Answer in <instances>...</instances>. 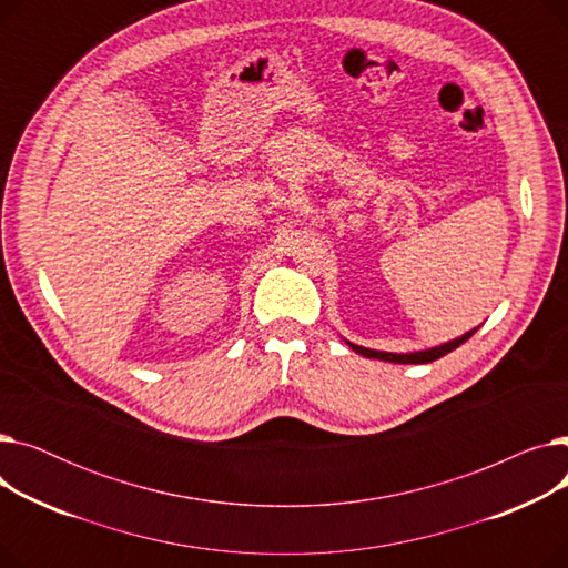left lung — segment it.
Returning <instances> with one entry per match:
<instances>
[{"mask_svg": "<svg viewBox=\"0 0 568 568\" xmlns=\"http://www.w3.org/2000/svg\"><path fill=\"white\" fill-rule=\"evenodd\" d=\"M476 332V329H474ZM474 332H467L465 336L456 338V341H449L444 343L439 347H433V349H424V352H409V354H394V352H377V349H368V347H359V345H352L349 347L356 352V354H364L368 356V359H379V362H392V364H428V362H435L439 359V356L454 352L456 347H460L467 338L474 336Z\"/></svg>", "mask_w": 568, "mask_h": 568, "instance_id": "1", "label": "left lung"}]
</instances>
